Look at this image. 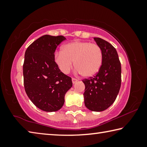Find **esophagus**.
<instances>
[{"label": "esophagus", "instance_id": "esophagus-1", "mask_svg": "<svg viewBox=\"0 0 147 147\" xmlns=\"http://www.w3.org/2000/svg\"><path fill=\"white\" fill-rule=\"evenodd\" d=\"M72 82H73V84H75L76 82H78V80L74 78H72Z\"/></svg>", "mask_w": 147, "mask_h": 147}]
</instances>
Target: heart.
Returning a JSON list of instances; mask_svg holds the SVG:
<instances>
[{
    "instance_id": "obj_1",
    "label": "heart",
    "mask_w": 147,
    "mask_h": 147,
    "mask_svg": "<svg viewBox=\"0 0 147 147\" xmlns=\"http://www.w3.org/2000/svg\"><path fill=\"white\" fill-rule=\"evenodd\" d=\"M103 61L100 47L88 41H76L62 47L54 54V61L60 71L68 74L74 66L85 78L93 76L100 70Z\"/></svg>"
}]
</instances>
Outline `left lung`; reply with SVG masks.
I'll return each instance as SVG.
<instances>
[{
	"label": "left lung",
	"instance_id": "left-lung-1",
	"mask_svg": "<svg viewBox=\"0 0 147 147\" xmlns=\"http://www.w3.org/2000/svg\"><path fill=\"white\" fill-rule=\"evenodd\" d=\"M94 40L102 51L103 61L96 75L82 80L84 103L89 110L102 111L115 102L120 90L121 65L113 45L99 38H94Z\"/></svg>",
	"mask_w": 147,
	"mask_h": 147
}]
</instances>
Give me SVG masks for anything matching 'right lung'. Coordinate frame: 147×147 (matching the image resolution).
I'll list each match as a JSON object with an SVG mask.
<instances>
[{"instance_id":"right-lung-1","label":"right lung","mask_w":147,"mask_h":147,"mask_svg":"<svg viewBox=\"0 0 147 147\" xmlns=\"http://www.w3.org/2000/svg\"><path fill=\"white\" fill-rule=\"evenodd\" d=\"M65 39L63 36L45 35L34 41L24 54V89L32 103L45 111L61 109L65 94L73 86L71 77L62 73L54 61L57 47Z\"/></svg>"}]
</instances>
